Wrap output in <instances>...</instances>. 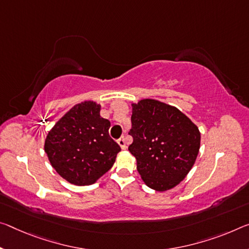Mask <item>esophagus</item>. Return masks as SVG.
Listing matches in <instances>:
<instances>
[{
	"label": "esophagus",
	"instance_id": "1",
	"mask_svg": "<svg viewBox=\"0 0 249 249\" xmlns=\"http://www.w3.org/2000/svg\"><path fill=\"white\" fill-rule=\"evenodd\" d=\"M117 143H118V145L121 146V148H122V149H126V147H127V146H126L125 139H124V137H121V139L117 141Z\"/></svg>",
	"mask_w": 249,
	"mask_h": 249
}]
</instances>
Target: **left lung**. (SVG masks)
<instances>
[{
    "label": "left lung",
    "mask_w": 249,
    "mask_h": 249,
    "mask_svg": "<svg viewBox=\"0 0 249 249\" xmlns=\"http://www.w3.org/2000/svg\"><path fill=\"white\" fill-rule=\"evenodd\" d=\"M133 143L142 179L149 188L165 192L177 186L194 166L200 132L180 110L163 102L143 98L132 103Z\"/></svg>",
    "instance_id": "1"
}]
</instances>
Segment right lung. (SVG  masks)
Instances as JSON below:
<instances>
[{
  "label": "right lung",
  "instance_id": "right-lung-1",
  "mask_svg": "<svg viewBox=\"0 0 249 249\" xmlns=\"http://www.w3.org/2000/svg\"><path fill=\"white\" fill-rule=\"evenodd\" d=\"M101 105L84 101L58 120L44 142L52 167L77 186L92 185L115 163L121 147L108 135L110 123L101 116Z\"/></svg>",
  "mask_w": 249,
  "mask_h": 249
}]
</instances>
